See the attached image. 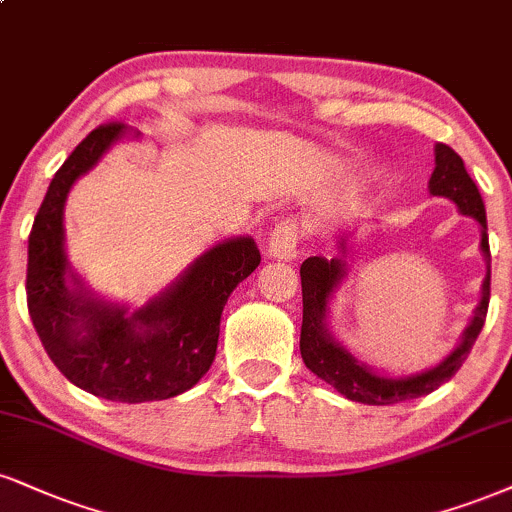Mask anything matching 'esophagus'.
<instances>
[{"label":"esophagus","instance_id":"1","mask_svg":"<svg viewBox=\"0 0 512 512\" xmlns=\"http://www.w3.org/2000/svg\"><path fill=\"white\" fill-rule=\"evenodd\" d=\"M300 238H303V231H300L298 221H281L272 231V238H269V255L276 257V260H295L298 257Z\"/></svg>","mask_w":512,"mask_h":512}]
</instances>
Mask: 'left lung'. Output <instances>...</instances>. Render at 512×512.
<instances>
[{"label":"left lung","mask_w":512,"mask_h":512,"mask_svg":"<svg viewBox=\"0 0 512 512\" xmlns=\"http://www.w3.org/2000/svg\"><path fill=\"white\" fill-rule=\"evenodd\" d=\"M429 193L441 195L453 200L463 214L482 226V250L486 255V279L482 286V303L474 310L470 326L465 329L463 343L453 350L439 367L429 372L417 374L408 379H384L369 372L367 367L357 365V360L346 353L334 338L329 336L324 326L326 300L343 276V260H324V257H307L300 267V283H303V329H300V355H303L305 367L319 379L346 396L348 400L365 405H393L400 400L420 398L439 389L448 379L463 367L470 350L477 341L479 331L486 322V310H489L491 298V250L489 236H486V209L477 186L467 174L463 159L453 147L439 143L436 145V169L429 178Z\"/></svg>","instance_id":"obj_1"}]
</instances>
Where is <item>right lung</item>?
<instances>
[{"mask_svg": "<svg viewBox=\"0 0 512 512\" xmlns=\"http://www.w3.org/2000/svg\"><path fill=\"white\" fill-rule=\"evenodd\" d=\"M123 133L102 123L49 183L28 238L26 298L49 360L78 389L119 403L174 398L202 379L217 355L226 300L260 264L252 238H233L197 260L169 291L126 317L66 286L64 202L80 174Z\"/></svg>", "mask_w": 512, "mask_h": 512, "instance_id": "1", "label": "right lung"}]
</instances>
